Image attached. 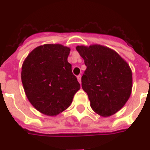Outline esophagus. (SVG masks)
Listing matches in <instances>:
<instances>
[{
  "mask_svg": "<svg viewBox=\"0 0 150 150\" xmlns=\"http://www.w3.org/2000/svg\"><path fill=\"white\" fill-rule=\"evenodd\" d=\"M77 79H78V81H79V83H81V75H79L77 76Z\"/></svg>",
  "mask_w": 150,
  "mask_h": 150,
  "instance_id": "1",
  "label": "esophagus"
}]
</instances>
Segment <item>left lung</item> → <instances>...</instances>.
<instances>
[{"instance_id": "left-lung-1", "label": "left lung", "mask_w": 150, "mask_h": 150, "mask_svg": "<svg viewBox=\"0 0 150 150\" xmlns=\"http://www.w3.org/2000/svg\"><path fill=\"white\" fill-rule=\"evenodd\" d=\"M86 69L81 86L92 109L102 116H110L126 104L132 90L129 64L113 50L102 45L77 46Z\"/></svg>"}]
</instances>
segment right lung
<instances>
[{
	"label": "right lung",
	"mask_w": 150,
	"mask_h": 150,
	"mask_svg": "<svg viewBox=\"0 0 150 150\" xmlns=\"http://www.w3.org/2000/svg\"><path fill=\"white\" fill-rule=\"evenodd\" d=\"M70 48L61 45H44L24 60L21 81L26 96L35 109L56 115L71 105L80 88L68 62Z\"/></svg>",
	"instance_id": "add662e5"
}]
</instances>
